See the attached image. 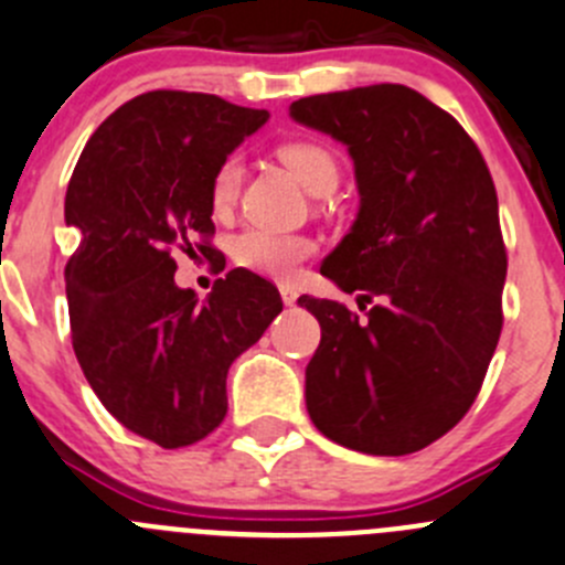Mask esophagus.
Wrapping results in <instances>:
<instances>
[{
  "label": "esophagus",
  "instance_id": "34e87169",
  "mask_svg": "<svg viewBox=\"0 0 565 565\" xmlns=\"http://www.w3.org/2000/svg\"><path fill=\"white\" fill-rule=\"evenodd\" d=\"M279 297H282V302H286V305H297L299 294H297V288H294V286H279Z\"/></svg>",
  "mask_w": 565,
  "mask_h": 565
}]
</instances>
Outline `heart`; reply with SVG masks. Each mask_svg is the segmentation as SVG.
I'll list each match as a JSON object with an SVG mask.
<instances>
[{
  "label": "heart",
  "mask_w": 565,
  "mask_h": 565,
  "mask_svg": "<svg viewBox=\"0 0 565 565\" xmlns=\"http://www.w3.org/2000/svg\"><path fill=\"white\" fill-rule=\"evenodd\" d=\"M279 160L294 171L310 193H330L338 182V163L327 147L316 141H291L279 147ZM241 166L238 154H227L211 177V202L218 213L230 211L238 199ZM316 252L308 235L277 233L266 227H246L230 241V255L246 271L263 274L274 279H291L297 268Z\"/></svg>",
  "instance_id": "1"
}]
</instances>
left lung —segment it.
<instances>
[{
  "label": "left lung",
  "instance_id": "1",
  "mask_svg": "<svg viewBox=\"0 0 565 565\" xmlns=\"http://www.w3.org/2000/svg\"><path fill=\"white\" fill-rule=\"evenodd\" d=\"M291 118L347 147L360 207L321 274L360 291L299 297L321 324L305 369L316 427L366 455H411L475 402L502 332L508 274L497 188L477 143L407 85L294 102Z\"/></svg>",
  "mask_w": 565,
  "mask_h": 565
}]
</instances>
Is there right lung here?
Returning <instances> with one entry per match:
<instances>
[{
	"label": "right lung",
	"mask_w": 565,
	"mask_h": 565,
	"mask_svg": "<svg viewBox=\"0 0 565 565\" xmlns=\"http://www.w3.org/2000/svg\"><path fill=\"white\" fill-rule=\"evenodd\" d=\"M266 121L268 110L222 96L149 90L96 127L68 182L74 354L102 405L163 449L224 422L233 360L282 310L277 288L246 268L199 299L174 282L171 257L193 233L213 235V171Z\"/></svg>",
	"instance_id": "right-lung-1"
}]
</instances>
